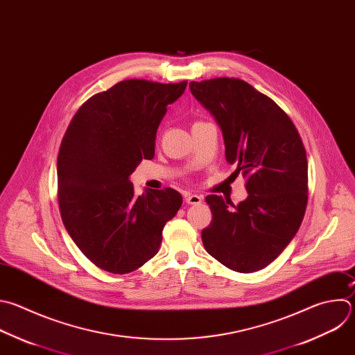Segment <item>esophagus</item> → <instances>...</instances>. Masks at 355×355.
Wrapping results in <instances>:
<instances>
[{
    "label": "esophagus",
    "instance_id": "obj_1",
    "mask_svg": "<svg viewBox=\"0 0 355 355\" xmlns=\"http://www.w3.org/2000/svg\"><path fill=\"white\" fill-rule=\"evenodd\" d=\"M185 202L188 205H199L202 202V196L199 195H193V193H189L185 196Z\"/></svg>",
    "mask_w": 355,
    "mask_h": 355
}]
</instances>
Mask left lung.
<instances>
[{"label": "left lung", "instance_id": "1", "mask_svg": "<svg viewBox=\"0 0 355 355\" xmlns=\"http://www.w3.org/2000/svg\"><path fill=\"white\" fill-rule=\"evenodd\" d=\"M193 97L221 130L225 160L247 180L237 206L209 195L213 220L202 230L209 255L225 268L252 273L272 263L297 234L308 200V162L288 115L245 80L189 83Z\"/></svg>", "mask_w": 355, "mask_h": 355}]
</instances>
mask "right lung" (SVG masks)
I'll return each instance as SVG.
<instances>
[{
  "label": "right lung",
  "instance_id": "1",
  "mask_svg": "<svg viewBox=\"0 0 355 355\" xmlns=\"http://www.w3.org/2000/svg\"><path fill=\"white\" fill-rule=\"evenodd\" d=\"M187 82L130 79L92 96L73 115L57 160L62 223L97 268L125 275L160 250L162 231L182 205L171 188L135 196L130 175L155 156L157 128Z\"/></svg>",
  "mask_w": 355,
  "mask_h": 355
}]
</instances>
